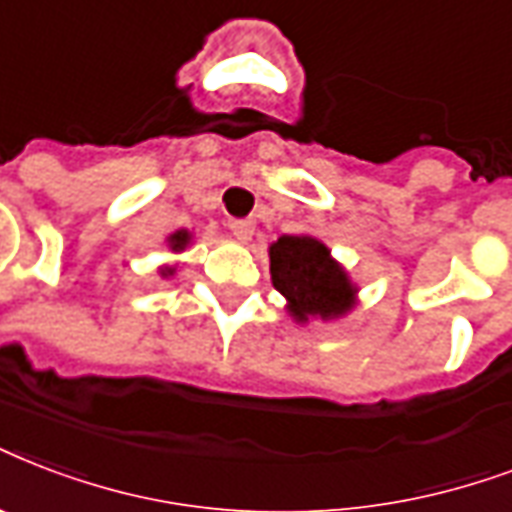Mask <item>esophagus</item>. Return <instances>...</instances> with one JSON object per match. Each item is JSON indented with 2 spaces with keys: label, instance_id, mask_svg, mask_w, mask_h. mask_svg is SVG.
Returning a JSON list of instances; mask_svg holds the SVG:
<instances>
[{
  "label": "esophagus",
  "instance_id": "34e87169",
  "mask_svg": "<svg viewBox=\"0 0 512 512\" xmlns=\"http://www.w3.org/2000/svg\"><path fill=\"white\" fill-rule=\"evenodd\" d=\"M230 236L236 241H249L252 239V233H255V222L252 220H230L228 222Z\"/></svg>",
  "mask_w": 512,
  "mask_h": 512
}]
</instances>
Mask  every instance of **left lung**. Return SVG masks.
<instances>
[{"label":"left lung","instance_id":"left-lung-1","mask_svg":"<svg viewBox=\"0 0 512 512\" xmlns=\"http://www.w3.org/2000/svg\"><path fill=\"white\" fill-rule=\"evenodd\" d=\"M268 260L273 287L287 300L284 311L295 325L335 322L357 306L360 287L317 236H279L268 247Z\"/></svg>","mask_w":512,"mask_h":512}]
</instances>
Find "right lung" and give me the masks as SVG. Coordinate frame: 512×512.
<instances>
[{"instance_id": "right-lung-1", "label": "right lung", "mask_w": 512, "mask_h": 512, "mask_svg": "<svg viewBox=\"0 0 512 512\" xmlns=\"http://www.w3.org/2000/svg\"><path fill=\"white\" fill-rule=\"evenodd\" d=\"M190 244H193V233H190V230H174V233H171L169 239H166V247L171 249V252H174V255H179V252H185L187 247H190ZM177 271H179V265L174 263V265H161V268H158V273H161V279H174V276H177Z\"/></svg>"}]
</instances>
